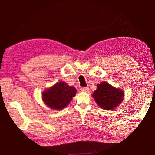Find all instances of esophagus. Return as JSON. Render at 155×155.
Instances as JSON below:
<instances>
[{"mask_svg":"<svg viewBox=\"0 0 155 155\" xmlns=\"http://www.w3.org/2000/svg\"><path fill=\"white\" fill-rule=\"evenodd\" d=\"M81 90L82 91H84V92H86L87 93L89 91V88L88 87H81Z\"/></svg>","mask_w":155,"mask_h":155,"instance_id":"esophagus-1","label":"esophagus"}]
</instances>
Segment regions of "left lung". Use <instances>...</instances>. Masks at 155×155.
Masks as SVG:
<instances>
[{
  "label": "left lung",
  "instance_id": "1",
  "mask_svg": "<svg viewBox=\"0 0 155 155\" xmlns=\"http://www.w3.org/2000/svg\"><path fill=\"white\" fill-rule=\"evenodd\" d=\"M92 97L101 108L113 110L121 104L124 100V92L104 81L97 85V89L94 91Z\"/></svg>",
  "mask_w": 155,
  "mask_h": 155
}]
</instances>
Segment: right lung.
I'll return each instance as SVG.
<instances>
[{"instance_id":"obj_1","label":"right lung","mask_w":155,"mask_h":155,"mask_svg":"<svg viewBox=\"0 0 155 155\" xmlns=\"http://www.w3.org/2000/svg\"><path fill=\"white\" fill-rule=\"evenodd\" d=\"M76 94L75 87L69 86L64 81H60L46 89L41 94V99L49 108L61 110L68 105Z\"/></svg>"}]
</instances>
